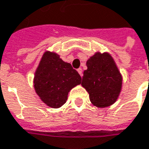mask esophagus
Instances as JSON below:
<instances>
[{
  "label": "esophagus",
  "mask_w": 149,
  "mask_h": 149,
  "mask_svg": "<svg viewBox=\"0 0 149 149\" xmlns=\"http://www.w3.org/2000/svg\"><path fill=\"white\" fill-rule=\"evenodd\" d=\"M77 72H78V73L81 75V77L83 76V74H82V68H78Z\"/></svg>",
  "instance_id": "1"
}]
</instances>
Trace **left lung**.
Masks as SVG:
<instances>
[{
	"label": "left lung",
	"instance_id": "obj_1",
	"mask_svg": "<svg viewBox=\"0 0 149 149\" xmlns=\"http://www.w3.org/2000/svg\"><path fill=\"white\" fill-rule=\"evenodd\" d=\"M81 85L89 93L93 106L104 108L111 106L121 92L123 77L109 53L96 52L86 62Z\"/></svg>",
	"mask_w": 149,
	"mask_h": 149
}]
</instances>
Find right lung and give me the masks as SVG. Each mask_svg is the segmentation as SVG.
Returning <instances> with one entry per match:
<instances>
[{"label": "right lung", "mask_w": 149, "mask_h": 149, "mask_svg": "<svg viewBox=\"0 0 149 149\" xmlns=\"http://www.w3.org/2000/svg\"><path fill=\"white\" fill-rule=\"evenodd\" d=\"M81 83V76L71 64L56 53L44 52L34 77L35 92L42 102L52 108H60L66 102L69 91Z\"/></svg>", "instance_id": "obj_1"}]
</instances>
